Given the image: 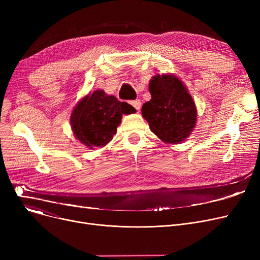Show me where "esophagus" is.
<instances>
[{"label":"esophagus","mask_w":260,"mask_h":260,"mask_svg":"<svg viewBox=\"0 0 260 260\" xmlns=\"http://www.w3.org/2000/svg\"><path fill=\"white\" fill-rule=\"evenodd\" d=\"M136 109H137V111H139V109L141 108V101L139 100V99H137V100H133V101H131L129 102Z\"/></svg>","instance_id":"esophagus-1"}]
</instances>
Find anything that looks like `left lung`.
<instances>
[{"mask_svg":"<svg viewBox=\"0 0 260 260\" xmlns=\"http://www.w3.org/2000/svg\"><path fill=\"white\" fill-rule=\"evenodd\" d=\"M152 99L142 106L151 131L168 144L184 141L196 126L197 108L183 82L174 74L154 76L148 83Z\"/></svg>","mask_w":260,"mask_h":260,"instance_id":"1","label":"left lung"}]
</instances>
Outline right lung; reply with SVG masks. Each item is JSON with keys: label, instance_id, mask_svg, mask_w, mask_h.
Instances as JSON below:
<instances>
[{"label": "right lung", "instance_id": "right-lung-1", "mask_svg": "<svg viewBox=\"0 0 260 260\" xmlns=\"http://www.w3.org/2000/svg\"><path fill=\"white\" fill-rule=\"evenodd\" d=\"M136 113L126 102H120L115 95L97 89L86 94L74 107L71 125L77 140L87 146H105L117 133L123 115Z\"/></svg>", "mask_w": 260, "mask_h": 260}]
</instances>
